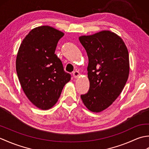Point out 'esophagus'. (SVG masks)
<instances>
[{
  "label": "esophagus",
  "mask_w": 149,
  "mask_h": 149,
  "mask_svg": "<svg viewBox=\"0 0 149 149\" xmlns=\"http://www.w3.org/2000/svg\"><path fill=\"white\" fill-rule=\"evenodd\" d=\"M73 76H74V78H77L79 76V72L78 71H74L73 72Z\"/></svg>",
  "instance_id": "1"
}]
</instances>
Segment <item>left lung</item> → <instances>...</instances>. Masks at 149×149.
<instances>
[{
  "label": "left lung",
  "mask_w": 149,
  "mask_h": 149,
  "mask_svg": "<svg viewBox=\"0 0 149 149\" xmlns=\"http://www.w3.org/2000/svg\"><path fill=\"white\" fill-rule=\"evenodd\" d=\"M79 41L88 57L90 88L81 98L92 112H100L111 105L124 88L129 73V53L122 39L109 31Z\"/></svg>",
  "instance_id": "1"
}]
</instances>
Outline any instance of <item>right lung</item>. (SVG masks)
Listing matches in <instances>:
<instances>
[{
  "mask_svg": "<svg viewBox=\"0 0 149 149\" xmlns=\"http://www.w3.org/2000/svg\"><path fill=\"white\" fill-rule=\"evenodd\" d=\"M64 33L50 26L31 30L22 41L16 60L21 86L34 106L49 109L58 100L71 75L55 54Z\"/></svg>",
  "mask_w": 149,
  "mask_h": 149,
  "instance_id": "right-lung-1",
  "label": "right lung"
}]
</instances>
